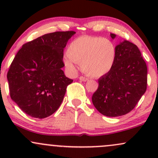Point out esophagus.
Segmentation results:
<instances>
[{
    "instance_id": "obj_1",
    "label": "esophagus",
    "mask_w": 158,
    "mask_h": 158,
    "mask_svg": "<svg viewBox=\"0 0 158 158\" xmlns=\"http://www.w3.org/2000/svg\"><path fill=\"white\" fill-rule=\"evenodd\" d=\"M79 80H81L82 81H86L88 80V79L87 77H79Z\"/></svg>"
}]
</instances>
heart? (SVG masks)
Listing matches in <instances>:
<instances>
[{"label":"heart","instance_id":"1","mask_svg":"<svg viewBox=\"0 0 158 158\" xmlns=\"http://www.w3.org/2000/svg\"><path fill=\"white\" fill-rule=\"evenodd\" d=\"M64 56L65 66L74 71L77 63H80L85 74L97 78L111 70L117 58V48L111 40L99 36L82 35L68 45Z\"/></svg>","mask_w":158,"mask_h":158}]
</instances>
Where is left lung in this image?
I'll use <instances>...</instances> for the list:
<instances>
[{
    "instance_id": "left-lung-1",
    "label": "left lung",
    "mask_w": 158,
    "mask_h": 158,
    "mask_svg": "<svg viewBox=\"0 0 158 158\" xmlns=\"http://www.w3.org/2000/svg\"><path fill=\"white\" fill-rule=\"evenodd\" d=\"M114 39L115 34L110 33ZM117 48V58L111 70L98 80L92 96L98 111L107 117H119L135 108L147 88V66L139 50L123 41Z\"/></svg>"
}]
</instances>
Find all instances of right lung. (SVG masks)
I'll return each instance as SVG.
<instances>
[{
    "instance_id": "1",
    "label": "right lung",
    "mask_w": 158,
    "mask_h": 158,
    "mask_svg": "<svg viewBox=\"0 0 158 158\" xmlns=\"http://www.w3.org/2000/svg\"><path fill=\"white\" fill-rule=\"evenodd\" d=\"M74 31L45 34L26 43L7 73L10 97L24 113L46 118L59 108L73 80L61 68L64 48Z\"/></svg>"
}]
</instances>
